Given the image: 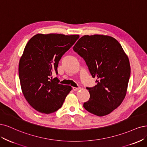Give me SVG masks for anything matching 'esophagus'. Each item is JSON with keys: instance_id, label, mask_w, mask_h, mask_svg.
Instances as JSON below:
<instances>
[{"instance_id": "34e87169", "label": "esophagus", "mask_w": 147, "mask_h": 147, "mask_svg": "<svg viewBox=\"0 0 147 147\" xmlns=\"http://www.w3.org/2000/svg\"><path fill=\"white\" fill-rule=\"evenodd\" d=\"M73 89L74 91H77V90H79L80 89V87H73Z\"/></svg>"}]
</instances>
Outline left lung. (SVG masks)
<instances>
[{"instance_id":"8db88e82","label":"left lung","mask_w":147,"mask_h":147,"mask_svg":"<svg viewBox=\"0 0 147 147\" xmlns=\"http://www.w3.org/2000/svg\"><path fill=\"white\" fill-rule=\"evenodd\" d=\"M73 50L84 59L97 85L87 87L89 100L84 107L98 117L109 114L119 106L127 92L131 74L128 57L121 45L111 36L84 35Z\"/></svg>"}]
</instances>
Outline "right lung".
I'll return each mask as SVG.
<instances>
[{"mask_svg": "<svg viewBox=\"0 0 147 147\" xmlns=\"http://www.w3.org/2000/svg\"><path fill=\"white\" fill-rule=\"evenodd\" d=\"M79 38V35L38 34L27 43L19 63V77L22 93L36 111L49 114L60 109L72 90L60 84L59 61Z\"/></svg>", "mask_w": 147, "mask_h": 147, "instance_id": "add662e5", "label": "right lung"}]
</instances>
